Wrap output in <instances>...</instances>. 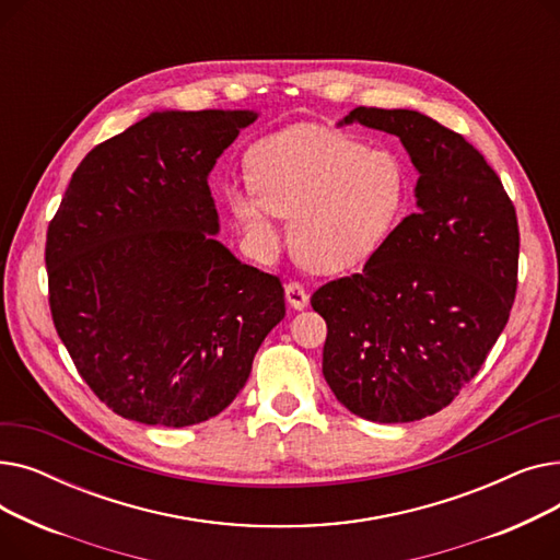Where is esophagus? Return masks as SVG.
<instances>
[{
    "label": "esophagus",
    "instance_id": "esophagus-1",
    "mask_svg": "<svg viewBox=\"0 0 560 560\" xmlns=\"http://www.w3.org/2000/svg\"><path fill=\"white\" fill-rule=\"evenodd\" d=\"M308 300H311L308 290H306L300 281H290V283L285 285V302H288L292 308H295V311L306 308V306H308Z\"/></svg>",
    "mask_w": 560,
    "mask_h": 560
}]
</instances>
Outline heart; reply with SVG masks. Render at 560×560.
Masks as SVG:
<instances>
[{
    "label": "heart",
    "mask_w": 560,
    "mask_h": 560,
    "mask_svg": "<svg viewBox=\"0 0 560 560\" xmlns=\"http://www.w3.org/2000/svg\"><path fill=\"white\" fill-rule=\"evenodd\" d=\"M254 192L231 190L233 215L249 241L275 252V215L306 268L325 275L370 260L397 226L408 195L401 161L327 127H292L258 142L247 159Z\"/></svg>",
    "instance_id": "1"
}]
</instances>
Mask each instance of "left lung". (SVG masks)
<instances>
[{"label":"left lung","mask_w":560,"mask_h":560,"mask_svg":"<svg viewBox=\"0 0 560 560\" xmlns=\"http://www.w3.org/2000/svg\"><path fill=\"white\" fill-rule=\"evenodd\" d=\"M393 133L420 172L418 211L363 272L317 288L336 399L372 422H416L454 401L504 331L517 290L515 206L460 133L408 108L359 106L342 122Z\"/></svg>","instance_id":"obj_1"}]
</instances>
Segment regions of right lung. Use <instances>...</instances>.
I'll return each mask as SVG.
<instances>
[{"label": "right lung", "instance_id": "right-lung-1", "mask_svg": "<svg viewBox=\"0 0 560 560\" xmlns=\"http://www.w3.org/2000/svg\"><path fill=\"white\" fill-rule=\"evenodd\" d=\"M256 117L147 115L88 152L49 222L56 334L117 416L174 429L215 418L285 315L279 277L215 241L209 172Z\"/></svg>", "mask_w": 560, "mask_h": 560}]
</instances>
